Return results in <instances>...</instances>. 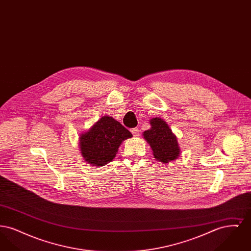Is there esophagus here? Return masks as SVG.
<instances>
[{
	"mask_svg": "<svg viewBox=\"0 0 251 251\" xmlns=\"http://www.w3.org/2000/svg\"><path fill=\"white\" fill-rule=\"evenodd\" d=\"M131 133H132V135H133V137H138L139 136V130L137 129V128H134V129H131Z\"/></svg>",
	"mask_w": 251,
	"mask_h": 251,
	"instance_id": "esophagus-1",
	"label": "esophagus"
}]
</instances>
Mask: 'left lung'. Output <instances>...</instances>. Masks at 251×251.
<instances>
[{"label": "left lung", "mask_w": 251, "mask_h": 251, "mask_svg": "<svg viewBox=\"0 0 251 251\" xmlns=\"http://www.w3.org/2000/svg\"><path fill=\"white\" fill-rule=\"evenodd\" d=\"M151 129L143 132L145 140L151 146L157 161L167 164L176 160L180 154L177 136L172 132L167 122L160 118L150 121Z\"/></svg>", "instance_id": "1"}]
</instances>
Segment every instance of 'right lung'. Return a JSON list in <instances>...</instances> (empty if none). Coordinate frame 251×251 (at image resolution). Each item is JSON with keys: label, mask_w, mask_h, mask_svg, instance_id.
I'll use <instances>...</instances> for the list:
<instances>
[{"label": "right lung", "mask_w": 251, "mask_h": 251, "mask_svg": "<svg viewBox=\"0 0 251 251\" xmlns=\"http://www.w3.org/2000/svg\"><path fill=\"white\" fill-rule=\"evenodd\" d=\"M132 137L118 120L103 116L79 137V148L84 161L94 167H103L117 155L121 143Z\"/></svg>", "instance_id": "obj_1"}]
</instances>
